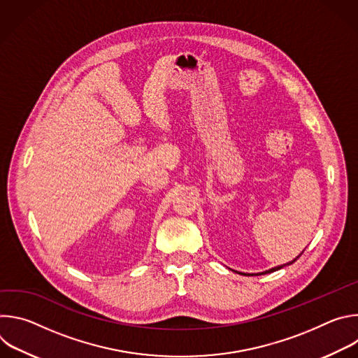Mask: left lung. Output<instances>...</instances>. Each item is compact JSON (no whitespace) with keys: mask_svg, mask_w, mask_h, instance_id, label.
I'll return each mask as SVG.
<instances>
[{"mask_svg":"<svg viewBox=\"0 0 358 358\" xmlns=\"http://www.w3.org/2000/svg\"><path fill=\"white\" fill-rule=\"evenodd\" d=\"M303 253V252H301ZM300 253V255H301ZM300 255H297V257L293 259V261H290V262H287V264H283V265H279V266H275V268H272V269H269V271H265V272H261V273H252V275H264V273H271V272H275V271H279V269H282L283 266H286V265H292V264H294L299 258H300ZM234 272H236V271H234ZM239 275H246V273H242V272H238Z\"/></svg>","mask_w":358,"mask_h":358,"instance_id":"left-lung-1","label":"left lung"}]
</instances>
